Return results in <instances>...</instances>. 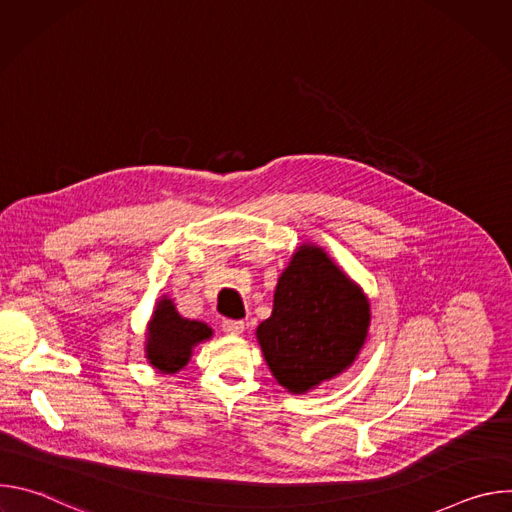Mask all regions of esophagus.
<instances>
[{
	"label": "esophagus",
	"instance_id": "1",
	"mask_svg": "<svg viewBox=\"0 0 512 512\" xmlns=\"http://www.w3.org/2000/svg\"><path fill=\"white\" fill-rule=\"evenodd\" d=\"M223 330L229 336H241L245 332V322H241V320H225L223 322Z\"/></svg>",
	"mask_w": 512,
	"mask_h": 512
}]
</instances>
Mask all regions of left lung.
Segmentation results:
<instances>
[{"instance_id": "1", "label": "left lung", "mask_w": 512, "mask_h": 512, "mask_svg": "<svg viewBox=\"0 0 512 512\" xmlns=\"http://www.w3.org/2000/svg\"><path fill=\"white\" fill-rule=\"evenodd\" d=\"M371 302L316 243H302L281 271L273 312L255 330L275 381L304 395L346 373L367 342Z\"/></svg>"}]
</instances>
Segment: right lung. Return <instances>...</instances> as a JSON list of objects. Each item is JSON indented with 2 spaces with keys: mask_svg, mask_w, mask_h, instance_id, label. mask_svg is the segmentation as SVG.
<instances>
[{
  "mask_svg": "<svg viewBox=\"0 0 512 512\" xmlns=\"http://www.w3.org/2000/svg\"><path fill=\"white\" fill-rule=\"evenodd\" d=\"M210 338L212 328L208 324L182 318L172 298L162 296L145 330L143 350L158 373L176 375L190 362L194 348Z\"/></svg>",
  "mask_w": 512,
  "mask_h": 512,
  "instance_id": "obj_1",
  "label": "right lung"
}]
</instances>
